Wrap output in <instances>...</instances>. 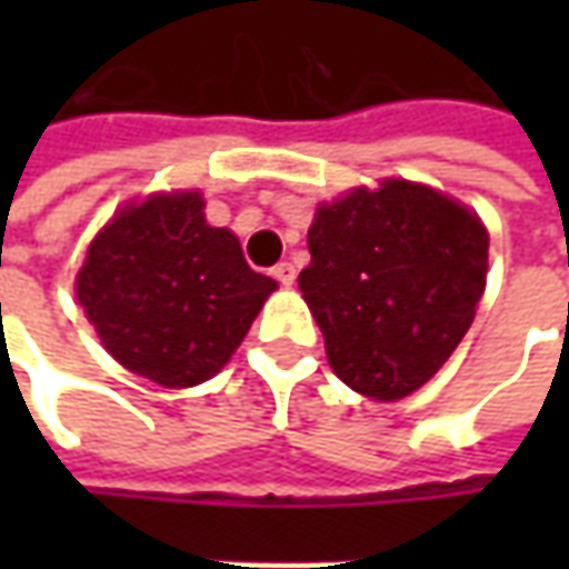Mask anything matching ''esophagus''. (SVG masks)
Segmentation results:
<instances>
[{"instance_id": "1", "label": "esophagus", "mask_w": 569, "mask_h": 569, "mask_svg": "<svg viewBox=\"0 0 569 569\" xmlns=\"http://www.w3.org/2000/svg\"><path fill=\"white\" fill-rule=\"evenodd\" d=\"M272 274L278 278V284H284V288H291V284H295V278H297L295 266H291V262H278V266L272 269Z\"/></svg>"}]
</instances>
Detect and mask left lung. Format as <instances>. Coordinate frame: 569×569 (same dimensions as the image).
<instances>
[{"mask_svg":"<svg viewBox=\"0 0 569 569\" xmlns=\"http://www.w3.org/2000/svg\"><path fill=\"white\" fill-rule=\"evenodd\" d=\"M297 284L336 377L377 402L421 389L469 332L488 281L481 218L437 189L382 180L322 202Z\"/></svg>","mask_w":569,"mask_h":569,"instance_id":"8db88e82","label":"left lung"}]
</instances>
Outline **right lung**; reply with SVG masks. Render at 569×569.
Segmentation results:
<instances>
[{"label":"right lung","instance_id":"1","mask_svg":"<svg viewBox=\"0 0 569 569\" xmlns=\"http://www.w3.org/2000/svg\"><path fill=\"white\" fill-rule=\"evenodd\" d=\"M202 208V192H154L126 206L91 240L76 278L100 345L167 389L211 380L278 288Z\"/></svg>","mask_w":569,"mask_h":569}]
</instances>
